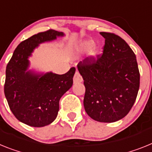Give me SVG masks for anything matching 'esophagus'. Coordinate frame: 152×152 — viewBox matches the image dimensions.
<instances>
[{"mask_svg":"<svg viewBox=\"0 0 152 152\" xmlns=\"http://www.w3.org/2000/svg\"><path fill=\"white\" fill-rule=\"evenodd\" d=\"M82 82H83V78L80 76L79 72L76 71L74 75V77H73V83H82Z\"/></svg>","mask_w":152,"mask_h":152,"instance_id":"1","label":"esophagus"}]
</instances>
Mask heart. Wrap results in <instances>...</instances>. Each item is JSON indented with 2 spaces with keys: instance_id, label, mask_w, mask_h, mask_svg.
<instances>
[{
  "instance_id": "obj_1",
  "label": "heart",
  "mask_w": 152,
  "mask_h": 152,
  "mask_svg": "<svg viewBox=\"0 0 152 152\" xmlns=\"http://www.w3.org/2000/svg\"><path fill=\"white\" fill-rule=\"evenodd\" d=\"M94 46V41L92 39H85L78 43L76 47V51L77 53H83L89 51L90 49ZM100 53V50L98 47H94L90 50L89 53V56L91 59L95 60L98 57Z\"/></svg>"
}]
</instances>
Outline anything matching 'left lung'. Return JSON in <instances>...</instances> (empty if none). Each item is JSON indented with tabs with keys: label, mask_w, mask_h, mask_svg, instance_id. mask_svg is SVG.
Segmentation results:
<instances>
[{
	"label": "left lung",
	"mask_w": 152,
	"mask_h": 152,
	"mask_svg": "<svg viewBox=\"0 0 152 152\" xmlns=\"http://www.w3.org/2000/svg\"><path fill=\"white\" fill-rule=\"evenodd\" d=\"M105 39L103 54L86 59L77 68L86 87L83 105L88 115L100 122L124 118L134 105L140 84L136 56L128 43L114 34Z\"/></svg>",
	"instance_id": "1"
}]
</instances>
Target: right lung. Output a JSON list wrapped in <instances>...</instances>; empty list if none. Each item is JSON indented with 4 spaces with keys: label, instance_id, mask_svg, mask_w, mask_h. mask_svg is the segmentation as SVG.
I'll return each instance as SVG.
<instances>
[{
    "label": "right lung",
    "instance_id": "add662e5",
    "mask_svg": "<svg viewBox=\"0 0 152 152\" xmlns=\"http://www.w3.org/2000/svg\"><path fill=\"white\" fill-rule=\"evenodd\" d=\"M63 36V32L49 30L30 37L18 45L7 66L5 97L14 116L26 125L43 127L52 123L60 98L72 87L75 67L63 75L29 69L28 58L40 43Z\"/></svg>",
    "mask_w": 152,
    "mask_h": 152
}]
</instances>
